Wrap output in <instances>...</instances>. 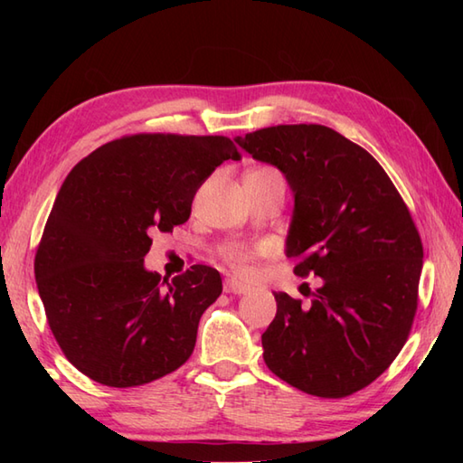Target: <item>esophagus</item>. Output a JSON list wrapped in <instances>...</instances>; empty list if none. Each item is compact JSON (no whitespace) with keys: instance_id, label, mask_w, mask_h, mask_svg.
I'll return each instance as SVG.
<instances>
[{"instance_id":"obj_1","label":"esophagus","mask_w":463,"mask_h":463,"mask_svg":"<svg viewBox=\"0 0 463 463\" xmlns=\"http://www.w3.org/2000/svg\"><path fill=\"white\" fill-rule=\"evenodd\" d=\"M224 292H229V294H247L249 287H247V284L239 282V280H234V279H226L224 280Z\"/></svg>"}]
</instances>
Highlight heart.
Masks as SVG:
<instances>
[{
	"instance_id": "b5f03b06",
	"label": "heart",
	"mask_w": 463,
	"mask_h": 463,
	"mask_svg": "<svg viewBox=\"0 0 463 463\" xmlns=\"http://www.w3.org/2000/svg\"><path fill=\"white\" fill-rule=\"evenodd\" d=\"M249 175H257V176H267V175H277L272 169H257V171H250ZM221 257L222 260L229 264V267L232 270L237 272H244L249 267V262L252 260L254 257V250L250 247H247V244H226V247L221 249Z\"/></svg>"
}]
</instances>
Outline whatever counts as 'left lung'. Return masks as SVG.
Returning a JSON list of instances; mask_svg holds the SVG:
<instances>
[{"label": "left lung", "instance_id": "1", "mask_svg": "<svg viewBox=\"0 0 463 463\" xmlns=\"http://www.w3.org/2000/svg\"><path fill=\"white\" fill-rule=\"evenodd\" d=\"M237 143L287 176V257L297 277L322 279L310 308L274 292L264 362L307 394L350 396L394 362L411 330L424 262L414 219L380 163L330 127L277 125Z\"/></svg>", "mask_w": 463, "mask_h": 463}]
</instances>
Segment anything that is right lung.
Wrapping results in <instances>:
<instances>
[{
	"mask_svg": "<svg viewBox=\"0 0 463 463\" xmlns=\"http://www.w3.org/2000/svg\"><path fill=\"white\" fill-rule=\"evenodd\" d=\"M229 159H241L229 137L139 133L101 145L67 175L35 280L59 348L87 378L143 386L189 360L221 274L193 264L169 282L143 259L153 232L189 221L199 186Z\"/></svg>",
	"mask_w": 463,
	"mask_h": 463,
	"instance_id": "right-lung-1",
	"label": "right lung"
}]
</instances>
